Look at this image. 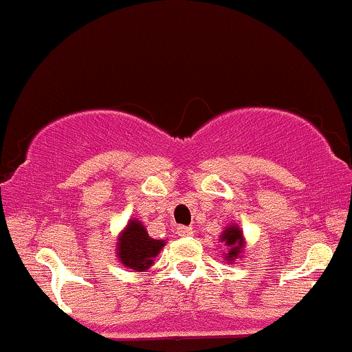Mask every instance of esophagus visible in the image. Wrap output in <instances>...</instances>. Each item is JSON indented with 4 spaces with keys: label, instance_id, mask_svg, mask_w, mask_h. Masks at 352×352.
<instances>
[{
    "label": "esophagus",
    "instance_id": "obj_1",
    "mask_svg": "<svg viewBox=\"0 0 352 352\" xmlns=\"http://www.w3.org/2000/svg\"><path fill=\"white\" fill-rule=\"evenodd\" d=\"M176 232H177V236H192L195 234V229H192L191 226H177Z\"/></svg>",
    "mask_w": 352,
    "mask_h": 352
}]
</instances>
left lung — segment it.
I'll list each match as a JSON object with an SVG mask.
<instances>
[{
    "label": "left lung",
    "instance_id": "left-lung-1",
    "mask_svg": "<svg viewBox=\"0 0 352 352\" xmlns=\"http://www.w3.org/2000/svg\"><path fill=\"white\" fill-rule=\"evenodd\" d=\"M221 241H224V244H226L229 250L226 254V261L232 263L241 254V251H243L244 248L243 231H241V228L236 226V224H231V226L223 231V234H221Z\"/></svg>",
    "mask_w": 352,
    "mask_h": 352
}]
</instances>
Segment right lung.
Listing matches in <instances>:
<instances>
[{
    "instance_id": "add662e5",
    "label": "right lung",
    "mask_w": 352,
    "mask_h": 352,
    "mask_svg": "<svg viewBox=\"0 0 352 352\" xmlns=\"http://www.w3.org/2000/svg\"><path fill=\"white\" fill-rule=\"evenodd\" d=\"M164 244L163 239H153L143 223L138 219H129L118 239L116 254L124 267L144 272L149 266H153L155 258L163 250Z\"/></svg>"
}]
</instances>
